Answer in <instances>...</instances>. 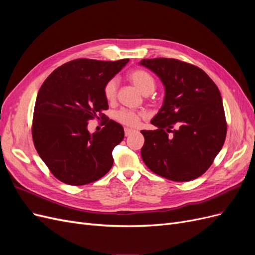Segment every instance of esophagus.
<instances>
[{
  "instance_id": "1",
  "label": "esophagus",
  "mask_w": 255,
  "mask_h": 255,
  "mask_svg": "<svg viewBox=\"0 0 255 255\" xmlns=\"http://www.w3.org/2000/svg\"><path fill=\"white\" fill-rule=\"evenodd\" d=\"M134 132H135V130L132 129V128H125V134H126V136H129L130 134L134 133Z\"/></svg>"
}]
</instances>
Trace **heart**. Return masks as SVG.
I'll return each instance as SVG.
<instances>
[{
    "label": "heart",
    "mask_w": 255,
    "mask_h": 255,
    "mask_svg": "<svg viewBox=\"0 0 255 255\" xmlns=\"http://www.w3.org/2000/svg\"><path fill=\"white\" fill-rule=\"evenodd\" d=\"M128 78L129 82L132 83L134 86L144 96L152 94L154 89H155L156 84L153 79V76L149 72H146L144 70L136 69V70H133L128 73ZM117 88H118V84L116 79H112L105 84L104 97L107 101L109 102L115 101L116 96H117ZM142 117H143L142 113L128 111V110H121L118 113H116L115 115L116 120L127 127H136Z\"/></svg>",
    "instance_id": "obj_1"
}]
</instances>
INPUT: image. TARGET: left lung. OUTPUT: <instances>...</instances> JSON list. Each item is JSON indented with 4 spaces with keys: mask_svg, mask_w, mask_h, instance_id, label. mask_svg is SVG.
<instances>
[{
    "mask_svg": "<svg viewBox=\"0 0 255 255\" xmlns=\"http://www.w3.org/2000/svg\"><path fill=\"white\" fill-rule=\"evenodd\" d=\"M139 65L165 87L164 103L151 120L157 129L141 130L143 163L168 180H195L210 168L226 140L220 91L202 69L181 60L142 59Z\"/></svg>",
    "mask_w": 255,
    "mask_h": 255,
    "instance_id": "1",
    "label": "left lung"
}]
</instances>
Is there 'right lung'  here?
Here are the masks:
<instances>
[{"label":"right lung","instance_id":"1","mask_svg":"<svg viewBox=\"0 0 255 255\" xmlns=\"http://www.w3.org/2000/svg\"><path fill=\"white\" fill-rule=\"evenodd\" d=\"M128 63L74 59L55 69L41 85L34 109L33 140L59 181L80 186L111 170L113 150L123 140L125 130L102 114L109 110L104 86ZM94 118L105 119L106 127L90 134L87 126Z\"/></svg>","mask_w":255,"mask_h":255}]
</instances>
